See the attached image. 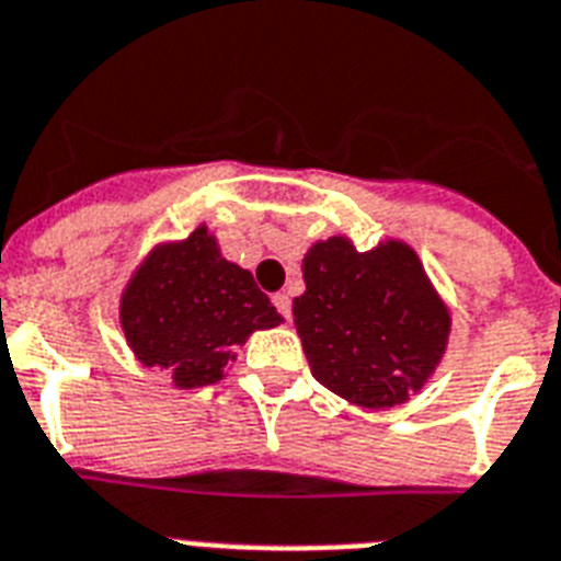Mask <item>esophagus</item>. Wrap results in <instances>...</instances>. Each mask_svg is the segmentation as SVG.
I'll return each instance as SVG.
<instances>
[{
	"mask_svg": "<svg viewBox=\"0 0 561 561\" xmlns=\"http://www.w3.org/2000/svg\"><path fill=\"white\" fill-rule=\"evenodd\" d=\"M273 305H276V310H279L282 317L290 319V296L288 294H276V296H273Z\"/></svg>",
	"mask_w": 561,
	"mask_h": 561,
	"instance_id": "esophagus-1",
	"label": "esophagus"
}]
</instances>
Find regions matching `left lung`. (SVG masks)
<instances>
[{
	"mask_svg": "<svg viewBox=\"0 0 561 561\" xmlns=\"http://www.w3.org/2000/svg\"><path fill=\"white\" fill-rule=\"evenodd\" d=\"M302 279L294 324L319 385L382 411L431 382L454 313L404 239L388 237L370 251H356L345 233L319 239L302 256Z\"/></svg>",
	"mask_w": 561,
	"mask_h": 561,
	"instance_id": "8db88e82",
	"label": "left lung"
}]
</instances>
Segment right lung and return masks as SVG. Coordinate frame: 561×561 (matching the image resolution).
Segmentation results:
<instances>
[{
    "label": "right lung",
    "instance_id": "right-lung-1",
    "mask_svg": "<svg viewBox=\"0 0 561 561\" xmlns=\"http://www.w3.org/2000/svg\"><path fill=\"white\" fill-rule=\"evenodd\" d=\"M282 322L253 273L222 256L205 222L185 239L153 244L119 296V328L136 362L168 370L179 390L225 379L237 347Z\"/></svg>",
    "mask_w": 561,
    "mask_h": 561
}]
</instances>
